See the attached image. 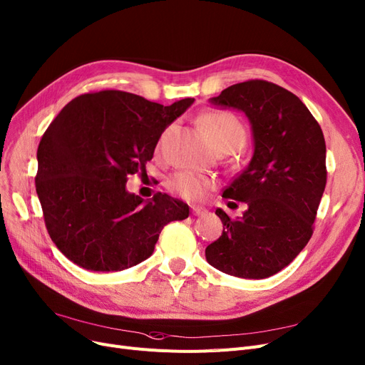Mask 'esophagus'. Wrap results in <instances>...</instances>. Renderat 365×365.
<instances>
[{
    "instance_id": "esophagus-1",
    "label": "esophagus",
    "mask_w": 365,
    "mask_h": 365,
    "mask_svg": "<svg viewBox=\"0 0 365 365\" xmlns=\"http://www.w3.org/2000/svg\"><path fill=\"white\" fill-rule=\"evenodd\" d=\"M192 212L193 215H205L208 211L202 207H192Z\"/></svg>"
}]
</instances>
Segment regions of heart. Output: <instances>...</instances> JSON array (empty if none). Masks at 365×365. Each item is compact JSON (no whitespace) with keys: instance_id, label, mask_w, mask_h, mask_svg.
<instances>
[{"instance_id":"heart-1","label":"heart","mask_w":365,"mask_h":365,"mask_svg":"<svg viewBox=\"0 0 365 365\" xmlns=\"http://www.w3.org/2000/svg\"><path fill=\"white\" fill-rule=\"evenodd\" d=\"M199 124L205 128V132L210 135L215 148L220 151L235 150L245 139V128L238 116L226 110H211L202 113L199 116ZM170 128L172 127L166 128L162 136H160L157 142V151L163 148ZM168 187L172 192L178 193L185 199L199 200L212 187V181L203 177V175L184 170L172 175L168 180Z\"/></svg>"}]
</instances>
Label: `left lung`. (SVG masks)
<instances>
[{"label":"left lung","instance_id":"left-lung-1","mask_svg":"<svg viewBox=\"0 0 365 365\" xmlns=\"http://www.w3.org/2000/svg\"><path fill=\"white\" fill-rule=\"evenodd\" d=\"M210 103L245 113L255 151L223 192L247 210L235 220L215 210L223 232L205 256L225 274L267 279L287 267L313 235L327 185L322 128L295 94L267 81L235 83Z\"/></svg>","mask_w":365,"mask_h":365}]
</instances>
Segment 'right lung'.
Returning <instances> with one entry per match:
<instances>
[{"instance_id":"1","label":"right lung","mask_w":365,"mask_h":365,"mask_svg":"<svg viewBox=\"0 0 365 365\" xmlns=\"http://www.w3.org/2000/svg\"><path fill=\"white\" fill-rule=\"evenodd\" d=\"M170 106L105 90L73 98L56 115L37 150L36 192L51 240L85 269L110 272L148 259L162 229L188 217L166 193L150 200L128 193V175L145 170L155 145L193 105Z\"/></svg>"}]
</instances>
